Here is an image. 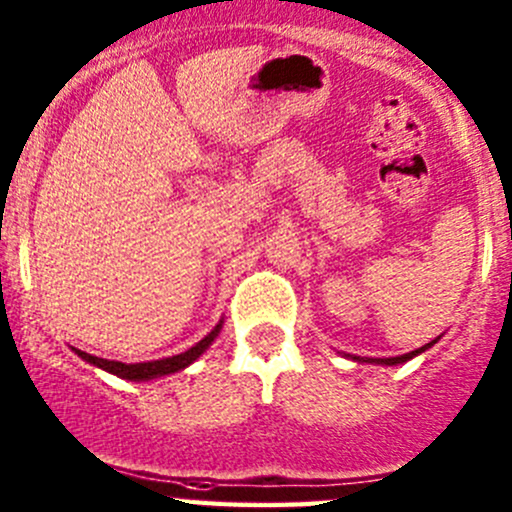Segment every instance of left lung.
Instances as JSON below:
<instances>
[{"label":"left lung","mask_w":512,"mask_h":512,"mask_svg":"<svg viewBox=\"0 0 512 512\" xmlns=\"http://www.w3.org/2000/svg\"><path fill=\"white\" fill-rule=\"evenodd\" d=\"M438 342V338L436 340H431V342H426L424 347H419V350H414V352H407V354H400V357H388V359H359V357H352V359H357V362H371V364H386V366H395V364H405L407 359H412V357H417V354H422L424 350H429L431 345H436Z\"/></svg>","instance_id":"obj_1"}]
</instances>
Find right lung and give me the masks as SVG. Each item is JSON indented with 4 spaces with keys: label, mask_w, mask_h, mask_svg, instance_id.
<instances>
[{
    "label": "right lung",
    "mask_w": 512,
    "mask_h": 512,
    "mask_svg": "<svg viewBox=\"0 0 512 512\" xmlns=\"http://www.w3.org/2000/svg\"><path fill=\"white\" fill-rule=\"evenodd\" d=\"M222 328V321L215 326L210 333L203 338L201 342H196L194 347H189V350L182 352V354H174V357H167V359H158V362H141V364H124V362H110V359H100V357H93V354L88 352H81L76 350V347H71L78 357L83 359V362L98 366V369H105L110 371V374L119 376V378H126V381H150V378H160V376H167V374H174V371H182L186 369L189 364H194L198 357H201L203 352L208 350L210 342L218 338Z\"/></svg>",
    "instance_id": "1"
}]
</instances>
